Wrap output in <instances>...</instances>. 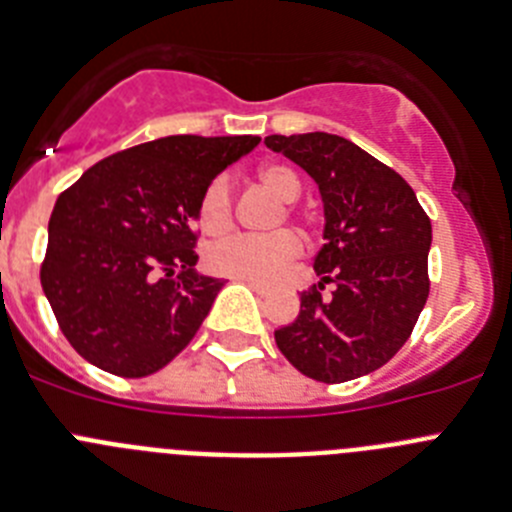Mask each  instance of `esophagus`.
<instances>
[{
  "label": "esophagus",
  "mask_w": 512,
  "mask_h": 512,
  "mask_svg": "<svg viewBox=\"0 0 512 512\" xmlns=\"http://www.w3.org/2000/svg\"><path fill=\"white\" fill-rule=\"evenodd\" d=\"M245 283L250 285L252 290H255L257 296H265V293H267V285H262V283H252V280H245Z\"/></svg>",
  "instance_id": "1"
}]
</instances>
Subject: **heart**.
<instances>
[{
	"label": "heart",
	"instance_id": "b5f03b06",
	"mask_svg": "<svg viewBox=\"0 0 512 512\" xmlns=\"http://www.w3.org/2000/svg\"><path fill=\"white\" fill-rule=\"evenodd\" d=\"M257 181L270 196L283 204H293L301 193V181L285 165H262L257 170ZM285 216L293 214L290 206L283 209ZM283 214L275 219L280 224ZM234 224V196L227 176H216L209 181L199 199V227L209 237H224ZM303 255V242L296 232H275L267 237H229L216 242L206 252V265L211 273L234 280H252V283H278L290 267Z\"/></svg>",
	"mask_w": 512,
	"mask_h": 512
}]
</instances>
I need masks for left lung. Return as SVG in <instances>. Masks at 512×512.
Here are the masks:
<instances>
[{
  "mask_svg": "<svg viewBox=\"0 0 512 512\" xmlns=\"http://www.w3.org/2000/svg\"><path fill=\"white\" fill-rule=\"evenodd\" d=\"M265 145L319 183L326 214L313 262L321 283L303 290L298 319L275 331V344L311 380L370 375L408 342L426 306L431 219L393 168L344 137L273 135Z\"/></svg>",
  "mask_w": 512,
  "mask_h": 512,
  "instance_id": "left-lung-1",
  "label": "left lung"
}]
</instances>
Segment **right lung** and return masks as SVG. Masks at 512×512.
Listing matches in <instances>:
<instances>
[{"label": "right lung", "instance_id": "right-lung-1", "mask_svg": "<svg viewBox=\"0 0 512 512\" xmlns=\"http://www.w3.org/2000/svg\"><path fill=\"white\" fill-rule=\"evenodd\" d=\"M257 142L160 137L99 160L58 196L40 283L86 362L145 377L188 347L224 285L193 273L201 193Z\"/></svg>", "mask_w": 512, "mask_h": 512}]
</instances>
